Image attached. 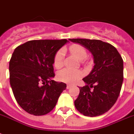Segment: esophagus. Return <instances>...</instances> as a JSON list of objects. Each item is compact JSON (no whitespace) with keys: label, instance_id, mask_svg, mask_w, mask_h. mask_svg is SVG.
<instances>
[{"label":"esophagus","instance_id":"1","mask_svg":"<svg viewBox=\"0 0 134 134\" xmlns=\"http://www.w3.org/2000/svg\"><path fill=\"white\" fill-rule=\"evenodd\" d=\"M71 84H67V89H69V88H71Z\"/></svg>","mask_w":134,"mask_h":134}]
</instances>
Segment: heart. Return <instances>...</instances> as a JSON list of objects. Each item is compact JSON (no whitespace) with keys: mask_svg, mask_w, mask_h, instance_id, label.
<instances>
[{"mask_svg":"<svg viewBox=\"0 0 134 134\" xmlns=\"http://www.w3.org/2000/svg\"><path fill=\"white\" fill-rule=\"evenodd\" d=\"M69 51L79 60H84L87 57L86 50L79 45L74 44L71 46L69 47ZM63 64V51H59L56 53L54 58V65L57 68H59L62 67ZM82 76H83V73L80 70L75 69H68V68L60 70L58 74L59 80L69 83H75L79 79L81 78Z\"/></svg>","mask_w":134,"mask_h":134,"instance_id":"obj_1","label":"heart"}]
</instances>
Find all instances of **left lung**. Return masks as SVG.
I'll list each match as a JSON object with an SVG mask.
<instances>
[{"instance_id": "left-lung-1", "label": "left lung", "mask_w": 134, "mask_h": 134, "mask_svg": "<svg viewBox=\"0 0 134 134\" xmlns=\"http://www.w3.org/2000/svg\"><path fill=\"white\" fill-rule=\"evenodd\" d=\"M69 40L88 50L94 63L91 71L83 79L86 85L79 87L80 92L74 105L85 116L103 115L115 105L120 93L124 79L121 56L113 46L100 40Z\"/></svg>"}]
</instances>
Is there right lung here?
I'll return each instance as SVG.
<instances>
[{
	"instance_id": "right-lung-1",
	"label": "right lung",
	"mask_w": 134,
	"mask_h": 134,
	"mask_svg": "<svg viewBox=\"0 0 134 134\" xmlns=\"http://www.w3.org/2000/svg\"><path fill=\"white\" fill-rule=\"evenodd\" d=\"M68 42L67 39L33 40L13 52L9 63L10 86L17 103L31 115L51 112L67 87L52 79L55 56Z\"/></svg>"
}]
</instances>
